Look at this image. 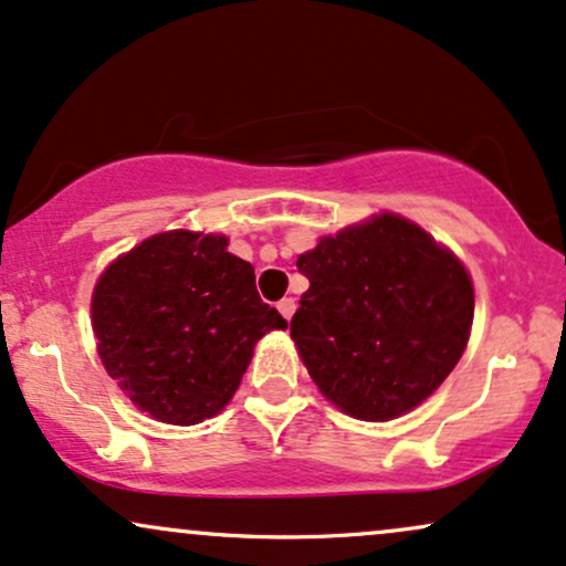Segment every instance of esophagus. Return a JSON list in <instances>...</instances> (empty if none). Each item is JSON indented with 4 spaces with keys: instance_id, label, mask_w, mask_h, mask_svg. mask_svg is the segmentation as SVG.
I'll return each mask as SVG.
<instances>
[{
    "instance_id": "34e87169",
    "label": "esophagus",
    "mask_w": 566,
    "mask_h": 566,
    "mask_svg": "<svg viewBox=\"0 0 566 566\" xmlns=\"http://www.w3.org/2000/svg\"><path fill=\"white\" fill-rule=\"evenodd\" d=\"M277 312H281L285 321H291V317H294V312H296L294 298H283V302H277Z\"/></svg>"
}]
</instances>
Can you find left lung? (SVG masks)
Wrapping results in <instances>:
<instances>
[{
  "label": "left lung",
  "instance_id": "obj_1",
  "mask_svg": "<svg viewBox=\"0 0 566 566\" xmlns=\"http://www.w3.org/2000/svg\"><path fill=\"white\" fill-rule=\"evenodd\" d=\"M310 289L291 317L298 360L321 395L360 421L429 400L474 323L467 264L413 219L378 211L296 259Z\"/></svg>",
  "mask_w": 566,
  "mask_h": 566
}]
</instances>
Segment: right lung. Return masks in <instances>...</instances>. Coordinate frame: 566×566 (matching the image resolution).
I'll return each instance as SVG.
<instances>
[{"instance_id":"add662e5","label":"right lung","mask_w":566,"mask_h":566,"mask_svg":"<svg viewBox=\"0 0 566 566\" xmlns=\"http://www.w3.org/2000/svg\"><path fill=\"white\" fill-rule=\"evenodd\" d=\"M228 243L219 232H156L113 259L92 289L99 363L161 423L192 427L222 413L259 338L289 325Z\"/></svg>"}]
</instances>
